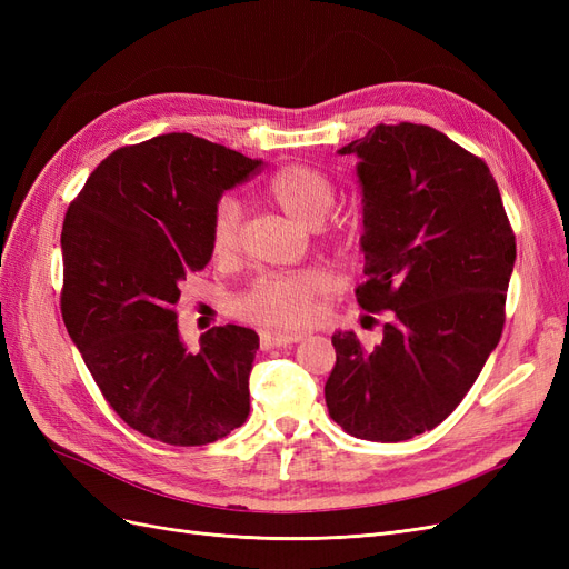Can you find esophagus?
Masks as SVG:
<instances>
[{
    "label": "esophagus",
    "instance_id": "34e87169",
    "mask_svg": "<svg viewBox=\"0 0 569 569\" xmlns=\"http://www.w3.org/2000/svg\"><path fill=\"white\" fill-rule=\"evenodd\" d=\"M303 335H274V332H263L261 335V349H274V347H287V343H297L301 341Z\"/></svg>",
    "mask_w": 569,
    "mask_h": 569
}]
</instances>
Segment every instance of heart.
I'll return each instance as SVG.
<instances>
[{"mask_svg": "<svg viewBox=\"0 0 569 569\" xmlns=\"http://www.w3.org/2000/svg\"><path fill=\"white\" fill-rule=\"evenodd\" d=\"M337 184L322 170L306 163H289L268 178L263 197L303 228H318L322 242L335 251L353 244V228L347 220H325L337 203ZM242 244V211L234 199L216 201L209 218V249L216 261H232ZM330 280L318 268L291 272H266L234 297V313L270 330L295 332L316 318L318 299Z\"/></svg>", "mask_w": 569, "mask_h": 569, "instance_id": "b5f03b06", "label": "heart"}]
</instances>
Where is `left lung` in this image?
<instances>
[{"mask_svg":"<svg viewBox=\"0 0 569 569\" xmlns=\"http://www.w3.org/2000/svg\"><path fill=\"white\" fill-rule=\"evenodd\" d=\"M339 153L363 187L356 301L389 322L375 349L332 335L325 403L343 432L406 441L451 416L501 339L515 232L489 166L435 128L377 126Z\"/></svg>","mask_w":569,"mask_h":569,"instance_id":"1","label":"left lung"}]
</instances>
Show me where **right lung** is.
I'll list each match as a JSON object with an SVG mask.
<instances>
[{
  "mask_svg": "<svg viewBox=\"0 0 569 569\" xmlns=\"http://www.w3.org/2000/svg\"><path fill=\"white\" fill-rule=\"evenodd\" d=\"M261 161L189 132L120 147L63 218L61 316L107 403L173 446L228 437L249 418L258 335L222 325L199 353L180 341V282L211 261L209 218Z\"/></svg>",
  "mask_w": 569,
  "mask_h": 569,
  "instance_id": "right-lung-1",
  "label": "right lung"
}]
</instances>
